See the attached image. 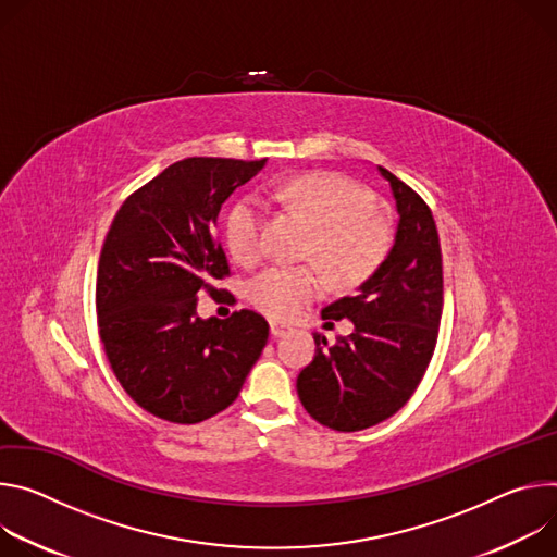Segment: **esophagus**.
<instances>
[{"label":"esophagus","mask_w":557,"mask_h":557,"mask_svg":"<svg viewBox=\"0 0 557 557\" xmlns=\"http://www.w3.org/2000/svg\"><path fill=\"white\" fill-rule=\"evenodd\" d=\"M287 332H289V327H287V325H281V323H272V336H274V338H283Z\"/></svg>","instance_id":"1"}]
</instances>
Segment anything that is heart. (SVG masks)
Masks as SVG:
<instances>
[{
	"mask_svg": "<svg viewBox=\"0 0 557 557\" xmlns=\"http://www.w3.org/2000/svg\"><path fill=\"white\" fill-rule=\"evenodd\" d=\"M276 201L300 212L314 232L305 259L317 261L341 287H354L385 261L392 225L374 210V197L360 183L334 174L310 172L283 181ZM230 252L243 265L265 255V206L257 197L238 201L225 221ZM247 300L274 321H292L325 294V276L317 265H274L245 285Z\"/></svg>",
	"mask_w": 557,
	"mask_h": 557,
	"instance_id": "b5f03b06",
	"label": "heart"
}]
</instances>
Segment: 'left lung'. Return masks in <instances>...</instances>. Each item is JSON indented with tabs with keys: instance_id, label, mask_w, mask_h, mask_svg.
Listing matches in <instances>:
<instances>
[{
	"instance_id": "obj_1",
	"label": "left lung",
	"mask_w": 557,
	"mask_h": 557,
	"mask_svg": "<svg viewBox=\"0 0 557 557\" xmlns=\"http://www.w3.org/2000/svg\"><path fill=\"white\" fill-rule=\"evenodd\" d=\"M379 170L400 214L394 247L358 294L325 307V325L349 319L354 332L334 345L317 334V356L296 381L307 413L334 431L374 426L405 407L434 356L443 317L434 214L405 181L383 165Z\"/></svg>"
}]
</instances>
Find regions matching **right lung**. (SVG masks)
<instances>
[{"instance_id": "obj_1", "label": "right lung", "mask_w": 557, "mask_h": 557, "mask_svg": "<svg viewBox=\"0 0 557 557\" xmlns=\"http://www.w3.org/2000/svg\"><path fill=\"white\" fill-rule=\"evenodd\" d=\"M268 159L190 157L141 185L112 219L97 268V327L126 394L148 413L195 424L230 407L268 336L238 310L199 319L197 302L230 276L216 221L223 203Z\"/></svg>"}]
</instances>
